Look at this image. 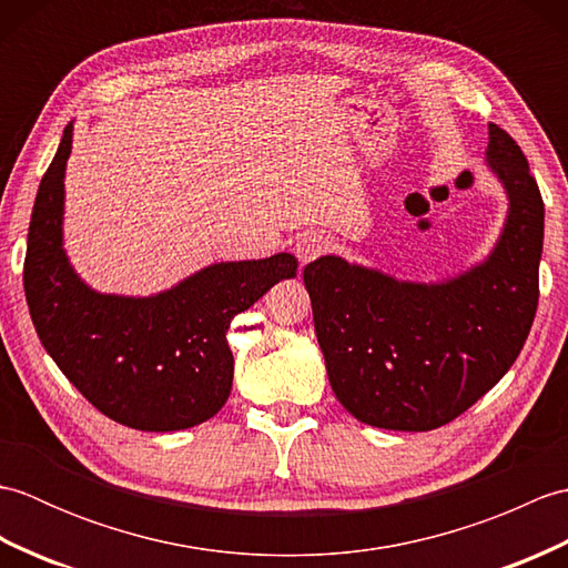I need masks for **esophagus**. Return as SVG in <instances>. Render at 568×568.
Returning a JSON list of instances; mask_svg holds the SVG:
<instances>
[{"instance_id":"esophagus-1","label":"esophagus","mask_w":568,"mask_h":568,"mask_svg":"<svg viewBox=\"0 0 568 568\" xmlns=\"http://www.w3.org/2000/svg\"><path fill=\"white\" fill-rule=\"evenodd\" d=\"M327 248H329V239L322 232H305V234H300L295 241V256H297L300 265H307L315 258H320Z\"/></svg>"}]
</instances>
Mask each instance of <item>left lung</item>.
<instances>
[{
  "label": "left lung",
  "mask_w": 568,
  "mask_h": 568,
  "mask_svg": "<svg viewBox=\"0 0 568 568\" xmlns=\"http://www.w3.org/2000/svg\"><path fill=\"white\" fill-rule=\"evenodd\" d=\"M486 163L508 195L490 256L442 283L322 256L305 265L334 395L356 419L429 432L484 397L520 356L539 300L545 202L508 131L488 124Z\"/></svg>",
  "instance_id": "8db88e82"
}]
</instances>
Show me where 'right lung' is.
Segmentation results:
<instances>
[{
  "label": "right lung",
  "instance_id": "1",
  "mask_svg": "<svg viewBox=\"0 0 568 568\" xmlns=\"http://www.w3.org/2000/svg\"><path fill=\"white\" fill-rule=\"evenodd\" d=\"M72 122L33 202L23 293L43 348L102 415L141 432H175L214 417L232 393L229 324L285 277L293 253L226 261L149 297L98 293L63 248Z\"/></svg>",
  "mask_w": 568,
  "mask_h": 568
}]
</instances>
